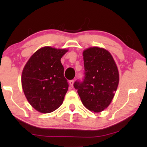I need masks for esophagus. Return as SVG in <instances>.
I'll return each instance as SVG.
<instances>
[{
	"instance_id": "esophagus-1",
	"label": "esophagus",
	"mask_w": 147,
	"mask_h": 147,
	"mask_svg": "<svg viewBox=\"0 0 147 147\" xmlns=\"http://www.w3.org/2000/svg\"><path fill=\"white\" fill-rule=\"evenodd\" d=\"M74 80H70V81H69V85L71 88L74 87Z\"/></svg>"
}]
</instances>
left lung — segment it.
Wrapping results in <instances>:
<instances>
[{
	"label": "left lung",
	"instance_id": "1",
	"mask_svg": "<svg viewBox=\"0 0 147 147\" xmlns=\"http://www.w3.org/2000/svg\"><path fill=\"white\" fill-rule=\"evenodd\" d=\"M84 78L74 88L82 104L90 111L100 112L110 105L119 82L117 66L107 50L90 47L83 52Z\"/></svg>",
	"mask_w": 147,
	"mask_h": 147
}]
</instances>
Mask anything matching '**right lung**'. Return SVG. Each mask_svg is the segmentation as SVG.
Masks as SVG:
<instances>
[{
  "instance_id": "right-lung-1",
  "label": "right lung",
  "mask_w": 147,
  "mask_h": 147,
  "mask_svg": "<svg viewBox=\"0 0 147 147\" xmlns=\"http://www.w3.org/2000/svg\"><path fill=\"white\" fill-rule=\"evenodd\" d=\"M67 49L44 47L30 57L22 72L24 94L29 104L41 113H50L63 102L68 90L61 58Z\"/></svg>"
}]
</instances>
